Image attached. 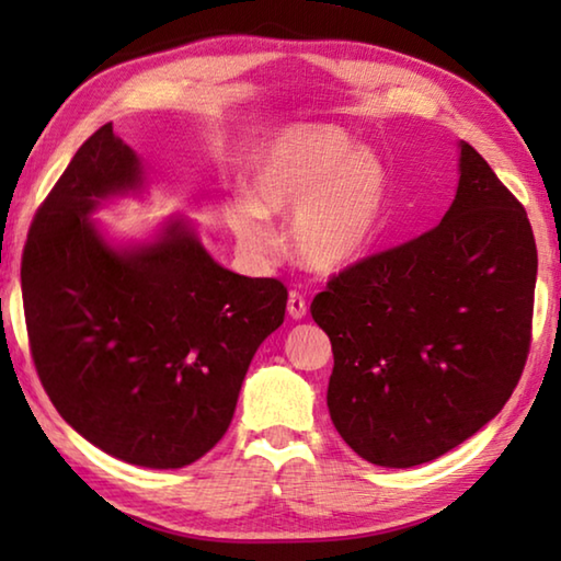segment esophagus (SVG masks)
I'll use <instances>...</instances> for the list:
<instances>
[{
  "instance_id": "34e87169",
  "label": "esophagus",
  "mask_w": 561,
  "mask_h": 561,
  "mask_svg": "<svg viewBox=\"0 0 561 561\" xmlns=\"http://www.w3.org/2000/svg\"><path fill=\"white\" fill-rule=\"evenodd\" d=\"M287 311L291 319H304L307 317V301L299 291H289V301H287Z\"/></svg>"
}]
</instances>
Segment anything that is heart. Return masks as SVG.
Listing matches in <instances>:
<instances>
[{
    "label": "heart",
    "instance_id": "heart-1",
    "mask_svg": "<svg viewBox=\"0 0 561 561\" xmlns=\"http://www.w3.org/2000/svg\"><path fill=\"white\" fill-rule=\"evenodd\" d=\"M247 201L230 207L232 234L242 250L264 257L277 247L267 217L291 215L297 257L319 272L356 262L381 225L388 170L371 148L327 123L284 128L244 170Z\"/></svg>",
    "mask_w": 561,
    "mask_h": 561
}]
</instances>
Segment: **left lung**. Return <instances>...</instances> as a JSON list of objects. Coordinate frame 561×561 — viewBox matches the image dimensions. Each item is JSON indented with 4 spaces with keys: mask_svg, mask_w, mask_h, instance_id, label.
I'll use <instances>...</instances> for the list:
<instances>
[{
    "mask_svg": "<svg viewBox=\"0 0 561 561\" xmlns=\"http://www.w3.org/2000/svg\"><path fill=\"white\" fill-rule=\"evenodd\" d=\"M458 150L443 220L344 270L311 301L334 351L331 421L381 468L458 448L502 411L527 360L535 234L485 158L465 140Z\"/></svg>",
    "mask_w": 561,
    "mask_h": 561,
    "instance_id": "8db88e82",
    "label": "left lung"
}]
</instances>
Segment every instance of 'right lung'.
Wrapping results in <instances>:
<instances>
[{"mask_svg": "<svg viewBox=\"0 0 561 561\" xmlns=\"http://www.w3.org/2000/svg\"><path fill=\"white\" fill-rule=\"evenodd\" d=\"M148 183L111 123L93 133L34 217L22 297L36 374L64 421L123 462L175 470L230 428L287 289L225 270L185 217L146 240L103 232L96 210Z\"/></svg>", "mask_w": 561, "mask_h": 561, "instance_id": "1", "label": "right lung"}]
</instances>
